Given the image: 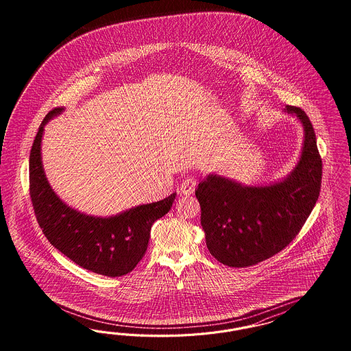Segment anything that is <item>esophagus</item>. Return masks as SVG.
Segmentation results:
<instances>
[{"mask_svg":"<svg viewBox=\"0 0 351 351\" xmlns=\"http://www.w3.org/2000/svg\"><path fill=\"white\" fill-rule=\"evenodd\" d=\"M195 186H197V180L194 178H186L181 182L180 193L184 195H191L195 191Z\"/></svg>","mask_w":351,"mask_h":351,"instance_id":"1","label":"esophagus"}]
</instances>
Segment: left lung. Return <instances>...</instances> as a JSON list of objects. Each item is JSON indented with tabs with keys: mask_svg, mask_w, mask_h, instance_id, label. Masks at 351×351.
Wrapping results in <instances>:
<instances>
[{
	"mask_svg": "<svg viewBox=\"0 0 351 351\" xmlns=\"http://www.w3.org/2000/svg\"><path fill=\"white\" fill-rule=\"evenodd\" d=\"M285 110L295 114L305 131L301 157L287 178L265 186H247L208 175L195 191L206 245L223 265H256L286 248L318 201L322 158L314 128L301 108L289 106Z\"/></svg>",
	"mask_w": 351,
	"mask_h": 351,
	"instance_id": "1",
	"label": "left lung"
}]
</instances>
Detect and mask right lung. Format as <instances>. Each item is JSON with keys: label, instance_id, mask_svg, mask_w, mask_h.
Returning <instances> with one entry per match:
<instances>
[{"label": "right lung", "instance_id": "right-lung-1", "mask_svg": "<svg viewBox=\"0 0 351 351\" xmlns=\"http://www.w3.org/2000/svg\"><path fill=\"white\" fill-rule=\"evenodd\" d=\"M63 110L47 113L33 141L29 194L34 215L49 242L77 265L101 276H125L145 255L152 225L170 211L176 193L110 217L88 216L66 206L51 189L41 160L43 128Z\"/></svg>", "mask_w": 351, "mask_h": 351}]
</instances>
